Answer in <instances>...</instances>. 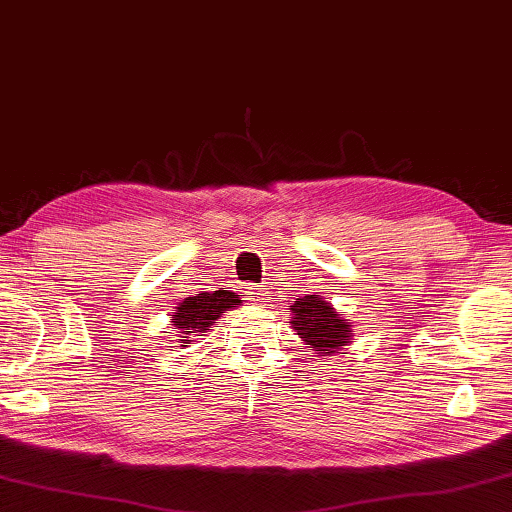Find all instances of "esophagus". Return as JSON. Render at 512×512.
<instances>
[{"instance_id": "esophagus-1", "label": "esophagus", "mask_w": 512, "mask_h": 512, "mask_svg": "<svg viewBox=\"0 0 512 512\" xmlns=\"http://www.w3.org/2000/svg\"><path fill=\"white\" fill-rule=\"evenodd\" d=\"M246 297L250 302H259V297H262V288L257 286H246Z\"/></svg>"}]
</instances>
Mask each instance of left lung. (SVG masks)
I'll return each mask as SVG.
<instances>
[{"mask_svg": "<svg viewBox=\"0 0 512 512\" xmlns=\"http://www.w3.org/2000/svg\"><path fill=\"white\" fill-rule=\"evenodd\" d=\"M291 327L318 356H333L351 342V322L322 295L297 297L291 306Z\"/></svg>", "mask_w": 512, "mask_h": 512, "instance_id": "8db88e82", "label": "left lung"}]
</instances>
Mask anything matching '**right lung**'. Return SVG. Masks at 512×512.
I'll use <instances>...</instances> for the list:
<instances>
[{
    "instance_id": "1",
    "label": "right lung",
    "mask_w": 512,
    "mask_h": 512,
    "mask_svg": "<svg viewBox=\"0 0 512 512\" xmlns=\"http://www.w3.org/2000/svg\"><path fill=\"white\" fill-rule=\"evenodd\" d=\"M239 304V295L232 291H212L185 297V300L179 302V306H174L176 311L172 315L174 329L183 342L181 347L192 345L194 338L208 333L215 320H219L221 315L235 309Z\"/></svg>"
}]
</instances>
